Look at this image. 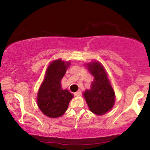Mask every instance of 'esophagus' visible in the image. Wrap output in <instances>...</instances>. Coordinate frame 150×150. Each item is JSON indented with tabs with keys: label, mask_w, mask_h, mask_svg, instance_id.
<instances>
[{
	"label": "esophagus",
	"mask_w": 150,
	"mask_h": 150,
	"mask_svg": "<svg viewBox=\"0 0 150 150\" xmlns=\"http://www.w3.org/2000/svg\"><path fill=\"white\" fill-rule=\"evenodd\" d=\"M81 94H82V93H81V91H77L76 93H74V95H75V96H81Z\"/></svg>",
	"instance_id": "34e87169"
}]
</instances>
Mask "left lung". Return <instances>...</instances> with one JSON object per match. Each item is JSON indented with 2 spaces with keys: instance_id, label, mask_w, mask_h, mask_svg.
<instances>
[{
  "instance_id": "left-lung-1",
  "label": "left lung",
  "mask_w": 150,
  "mask_h": 150,
  "mask_svg": "<svg viewBox=\"0 0 150 150\" xmlns=\"http://www.w3.org/2000/svg\"><path fill=\"white\" fill-rule=\"evenodd\" d=\"M87 67L94 78L91 89L86 90L83 96L91 111L96 115H103L113 108L115 103V93L106 72L100 63H88Z\"/></svg>"
}]
</instances>
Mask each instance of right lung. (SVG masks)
<instances>
[{"label": "right lung", "instance_id": "add662e5", "mask_svg": "<svg viewBox=\"0 0 150 150\" xmlns=\"http://www.w3.org/2000/svg\"><path fill=\"white\" fill-rule=\"evenodd\" d=\"M70 65V62L60 59L50 63L47 67L45 80L37 94V104L42 112L50 118H57L67 111L73 95L63 90L61 80Z\"/></svg>", "mask_w": 150, "mask_h": 150}]
</instances>
